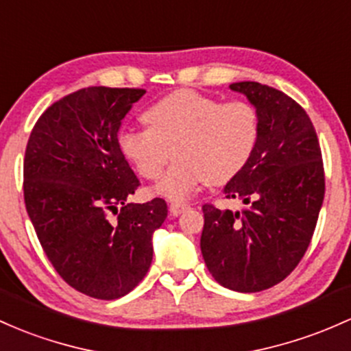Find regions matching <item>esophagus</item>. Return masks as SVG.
I'll use <instances>...</instances> for the list:
<instances>
[{"label":"esophagus","instance_id":"1","mask_svg":"<svg viewBox=\"0 0 351 351\" xmlns=\"http://www.w3.org/2000/svg\"><path fill=\"white\" fill-rule=\"evenodd\" d=\"M188 208H190V205H186V203H171V205H169V213H171L173 217H178L183 211H186Z\"/></svg>","mask_w":351,"mask_h":351}]
</instances>
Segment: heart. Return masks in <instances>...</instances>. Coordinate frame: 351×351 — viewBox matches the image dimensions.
<instances>
[{"mask_svg": "<svg viewBox=\"0 0 351 351\" xmlns=\"http://www.w3.org/2000/svg\"><path fill=\"white\" fill-rule=\"evenodd\" d=\"M148 128L123 130L118 145L146 180H158L175 145L176 161L155 191L183 202L199 184L230 182L260 140V117L248 101L221 103L193 90L173 91L143 113Z\"/></svg>", "mask_w": 351, "mask_h": 351, "instance_id": "heart-1", "label": "heart"}]
</instances>
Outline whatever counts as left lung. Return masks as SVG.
Here are the masks:
<instances>
[{"mask_svg": "<svg viewBox=\"0 0 351 351\" xmlns=\"http://www.w3.org/2000/svg\"><path fill=\"white\" fill-rule=\"evenodd\" d=\"M260 117L248 165L223 188L240 211L203 206L202 255L219 285L255 293L283 282L305 255L323 196L322 152L313 123L295 99L256 82L230 84Z\"/></svg>", "mask_w": 351, "mask_h": 351, "instance_id": "left-lung-1", "label": "left lung"}]
</instances>
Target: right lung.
<instances>
[{"mask_svg":"<svg viewBox=\"0 0 351 351\" xmlns=\"http://www.w3.org/2000/svg\"><path fill=\"white\" fill-rule=\"evenodd\" d=\"M146 93L91 86L53 103L29 134L25 203L51 265L69 287L99 300L133 290L153 260L165 199L126 203L140 182L118 145L126 113Z\"/></svg>","mask_w":351,"mask_h":351,"instance_id":"obj_1","label":"right lung"}]
</instances>
